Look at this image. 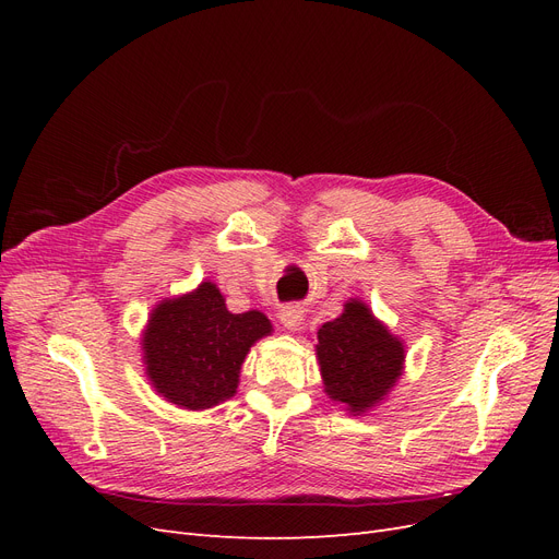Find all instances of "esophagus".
Listing matches in <instances>:
<instances>
[{"label": "esophagus", "mask_w": 559, "mask_h": 559, "mask_svg": "<svg viewBox=\"0 0 559 559\" xmlns=\"http://www.w3.org/2000/svg\"><path fill=\"white\" fill-rule=\"evenodd\" d=\"M280 321H282L284 329L296 331L302 324V310L298 306H284L280 310Z\"/></svg>", "instance_id": "34e87169"}]
</instances>
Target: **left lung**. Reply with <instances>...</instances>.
<instances>
[{
    "mask_svg": "<svg viewBox=\"0 0 559 559\" xmlns=\"http://www.w3.org/2000/svg\"><path fill=\"white\" fill-rule=\"evenodd\" d=\"M314 352L324 394L349 415L378 408L405 370V343L361 298L317 329Z\"/></svg>",
    "mask_w": 559,
    "mask_h": 559,
    "instance_id": "obj_1",
    "label": "left lung"
}]
</instances>
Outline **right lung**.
I'll return each mask as SVG.
<instances>
[{"label":"right lung","instance_id":"1","mask_svg":"<svg viewBox=\"0 0 559 559\" xmlns=\"http://www.w3.org/2000/svg\"><path fill=\"white\" fill-rule=\"evenodd\" d=\"M270 333L263 312H230L226 296L205 280L151 310L140 343L144 373L167 403L207 411L238 394L249 349Z\"/></svg>","mask_w":559,"mask_h":559}]
</instances>
